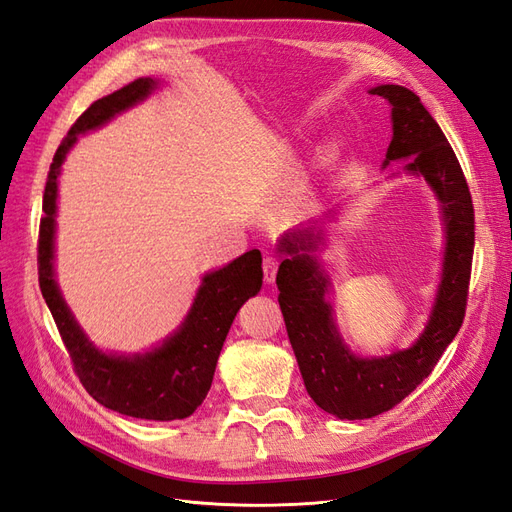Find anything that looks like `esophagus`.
Masks as SVG:
<instances>
[{
	"label": "esophagus",
	"instance_id": "esophagus-1",
	"mask_svg": "<svg viewBox=\"0 0 512 512\" xmlns=\"http://www.w3.org/2000/svg\"><path fill=\"white\" fill-rule=\"evenodd\" d=\"M277 269H280V260L273 258V256L265 258V262H262V271H265V282H267V284H273V282H275Z\"/></svg>",
	"mask_w": 512,
	"mask_h": 512
}]
</instances>
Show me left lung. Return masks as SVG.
<instances>
[{
    "instance_id": "obj_1",
    "label": "left lung",
    "mask_w": 512,
    "mask_h": 512,
    "mask_svg": "<svg viewBox=\"0 0 512 512\" xmlns=\"http://www.w3.org/2000/svg\"><path fill=\"white\" fill-rule=\"evenodd\" d=\"M369 94L391 104L393 138L382 168L408 162V175L423 177L440 203L444 222L442 277L423 333L406 350L386 356L354 354L335 324L331 277L322 269L327 243L318 222L284 232L277 252L280 307L305 389L316 406L337 418H371L397 406L421 384L453 342L466 316L474 254V207L453 147L421 98L401 85H378Z\"/></svg>"
}]
</instances>
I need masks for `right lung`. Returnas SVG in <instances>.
<instances>
[{"label":"right lung","mask_w":512,"mask_h":512,"mask_svg":"<svg viewBox=\"0 0 512 512\" xmlns=\"http://www.w3.org/2000/svg\"><path fill=\"white\" fill-rule=\"evenodd\" d=\"M156 79H136L91 104L76 119L68 136L55 151L42 198V220L38 239V280L49 305L76 376L98 404L119 414L145 421H175L190 416L207 397L218 356L241 305L256 297L262 286V256L258 250L228 262L218 271L203 275L194 303L181 327L147 352H104L74 320L68 303L55 282V215L57 179L68 151L79 136L98 130L115 115L143 102L158 89Z\"/></svg>","instance_id":"obj_1"}]
</instances>
